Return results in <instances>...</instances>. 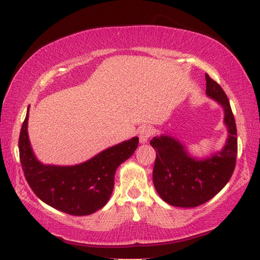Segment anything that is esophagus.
Segmentation results:
<instances>
[{
    "mask_svg": "<svg viewBox=\"0 0 260 260\" xmlns=\"http://www.w3.org/2000/svg\"><path fill=\"white\" fill-rule=\"evenodd\" d=\"M140 143L141 144H145V143H147L148 139H150L151 135H152V129L151 127H147V126H144L142 127V128L140 129Z\"/></svg>",
    "mask_w": 260,
    "mask_h": 260,
    "instance_id": "34e87169",
    "label": "esophagus"
}]
</instances>
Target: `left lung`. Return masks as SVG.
Listing matches in <instances>:
<instances>
[{
  "mask_svg": "<svg viewBox=\"0 0 260 260\" xmlns=\"http://www.w3.org/2000/svg\"><path fill=\"white\" fill-rule=\"evenodd\" d=\"M209 98L223 108L228 139L221 151L198 158L171 135H156L150 144L156 151L153 183L163 200L174 207L194 208L221 191L234 173L237 157V127L228 97L214 80L206 75Z\"/></svg>",
  "mask_w": 260,
  "mask_h": 260,
  "instance_id": "left-lung-1",
  "label": "left lung"
}]
</instances>
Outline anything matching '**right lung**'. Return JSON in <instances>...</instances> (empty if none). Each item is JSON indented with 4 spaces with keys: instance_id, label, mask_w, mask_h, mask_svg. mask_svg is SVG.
Returning a JSON list of instances; mask_svg holds the SVG:
<instances>
[{
    "instance_id": "obj_1",
    "label": "right lung",
    "mask_w": 260,
    "mask_h": 260,
    "mask_svg": "<svg viewBox=\"0 0 260 260\" xmlns=\"http://www.w3.org/2000/svg\"><path fill=\"white\" fill-rule=\"evenodd\" d=\"M29 107L19 137L20 161L32 191L41 201L71 215H88L102 209L114 189L115 172L139 145V137L108 147L88 161L60 167L41 163L27 135Z\"/></svg>"
}]
</instances>
